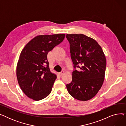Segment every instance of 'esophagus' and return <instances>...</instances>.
Returning a JSON list of instances; mask_svg holds the SVG:
<instances>
[{"label": "esophagus", "mask_w": 126, "mask_h": 126, "mask_svg": "<svg viewBox=\"0 0 126 126\" xmlns=\"http://www.w3.org/2000/svg\"><path fill=\"white\" fill-rule=\"evenodd\" d=\"M64 71H62V72H60V73H59V76L60 77H62V75L64 74Z\"/></svg>", "instance_id": "esophagus-1"}]
</instances>
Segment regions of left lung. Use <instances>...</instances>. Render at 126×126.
Instances as JSON below:
<instances>
[{
    "label": "left lung",
    "instance_id": "left-lung-1",
    "mask_svg": "<svg viewBox=\"0 0 126 126\" xmlns=\"http://www.w3.org/2000/svg\"><path fill=\"white\" fill-rule=\"evenodd\" d=\"M71 58L75 68L72 81L66 85L69 94L79 101H86L97 94L103 84L106 59L94 39L83 34H67Z\"/></svg>",
    "mask_w": 126,
    "mask_h": 126
}]
</instances>
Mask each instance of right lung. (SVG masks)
I'll list each match as a JSON object with an SVG mask.
<instances>
[{"label":"right lung","mask_w":126,"mask_h":126,"mask_svg":"<svg viewBox=\"0 0 126 126\" xmlns=\"http://www.w3.org/2000/svg\"><path fill=\"white\" fill-rule=\"evenodd\" d=\"M65 36L62 34L36 36L20 53L16 67L18 82L24 94L33 100H42L51 91L57 76L50 71L47 56Z\"/></svg>","instance_id":"obj_1"}]
</instances>
